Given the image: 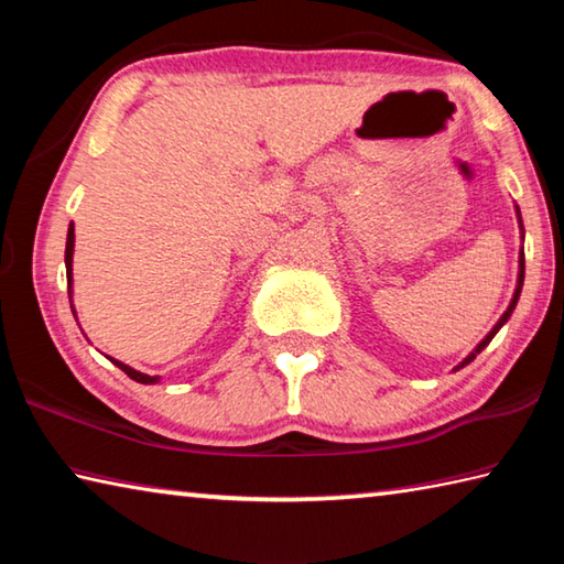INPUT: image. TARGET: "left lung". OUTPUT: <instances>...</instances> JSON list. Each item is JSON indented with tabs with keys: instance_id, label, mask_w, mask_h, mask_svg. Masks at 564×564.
Segmentation results:
<instances>
[{
	"instance_id": "8db88e82",
	"label": "left lung",
	"mask_w": 564,
	"mask_h": 564,
	"mask_svg": "<svg viewBox=\"0 0 564 564\" xmlns=\"http://www.w3.org/2000/svg\"><path fill=\"white\" fill-rule=\"evenodd\" d=\"M518 216H520V208H518ZM522 224V221H520ZM522 281H524V253H520V273H518V289H514V295H512V301H510V305H508V311H505L502 313V318L498 321V323H495V328L488 333V336H485L480 343H477V348L470 352V356H467L463 362H460V366H457V368H465L467 366V362H473L475 360V356H477V352H480L485 346H488V343L495 338V333H498L502 326H505V323H508V318L512 316V311H514V305H518V299H520V291H522ZM455 368V370H457Z\"/></svg>"
}]
</instances>
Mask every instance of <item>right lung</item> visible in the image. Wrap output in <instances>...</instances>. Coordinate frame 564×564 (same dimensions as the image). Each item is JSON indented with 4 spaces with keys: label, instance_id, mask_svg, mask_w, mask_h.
I'll use <instances>...</instances> for the list:
<instances>
[{
    "label": "right lung",
    "instance_id": "right-lung-1",
    "mask_svg": "<svg viewBox=\"0 0 564 564\" xmlns=\"http://www.w3.org/2000/svg\"><path fill=\"white\" fill-rule=\"evenodd\" d=\"M72 256H74V226H69V234H66V253H64V263H66V281H69V299H72ZM111 362L117 368H121L123 373H127L131 380H137V383H156L159 376H147V373H139V370H133L131 366H127V362L121 360H113Z\"/></svg>",
    "mask_w": 564,
    "mask_h": 564
}]
</instances>
